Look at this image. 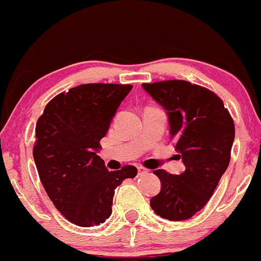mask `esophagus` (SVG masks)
I'll use <instances>...</instances> for the list:
<instances>
[{
  "label": "esophagus",
  "instance_id": "1",
  "mask_svg": "<svg viewBox=\"0 0 261 261\" xmlns=\"http://www.w3.org/2000/svg\"><path fill=\"white\" fill-rule=\"evenodd\" d=\"M137 169H138V176H142V175H144V174H147V172H148V170H147L146 167H143V166H138Z\"/></svg>",
  "mask_w": 261,
  "mask_h": 261
}]
</instances>
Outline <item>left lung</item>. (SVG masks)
Segmentation results:
<instances>
[{
  "label": "left lung",
  "mask_w": 261,
  "mask_h": 261,
  "mask_svg": "<svg viewBox=\"0 0 261 261\" xmlns=\"http://www.w3.org/2000/svg\"><path fill=\"white\" fill-rule=\"evenodd\" d=\"M142 86L167 112L170 134L185 165L180 175L154 170L161 190L149 203L160 217L188 219L207 204L228 167L233 119L221 97L199 85L169 80Z\"/></svg>",
  "instance_id": "obj_1"
}]
</instances>
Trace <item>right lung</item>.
<instances>
[{
    "label": "right lung",
    "instance_id": "add662e5",
    "mask_svg": "<svg viewBox=\"0 0 261 261\" xmlns=\"http://www.w3.org/2000/svg\"><path fill=\"white\" fill-rule=\"evenodd\" d=\"M132 85L85 84L46 104L35 127L33 156L54 207L69 222L91 227L112 215L114 190L137 169L109 171L96 154Z\"/></svg>",
    "mask_w": 261,
    "mask_h": 261
}]
</instances>
